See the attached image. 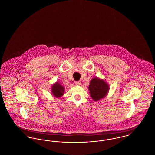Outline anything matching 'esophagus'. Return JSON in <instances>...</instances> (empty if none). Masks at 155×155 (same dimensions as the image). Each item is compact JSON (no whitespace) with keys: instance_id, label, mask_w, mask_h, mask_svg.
<instances>
[{"instance_id":"obj_1","label":"esophagus","mask_w":155,"mask_h":155,"mask_svg":"<svg viewBox=\"0 0 155 155\" xmlns=\"http://www.w3.org/2000/svg\"><path fill=\"white\" fill-rule=\"evenodd\" d=\"M74 84H75L76 85H80V84H81V82L80 81H76V82H74Z\"/></svg>"}]
</instances>
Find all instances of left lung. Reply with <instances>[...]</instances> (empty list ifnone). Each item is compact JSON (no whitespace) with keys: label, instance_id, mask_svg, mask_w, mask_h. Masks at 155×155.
I'll use <instances>...</instances> for the list:
<instances>
[{"label":"left lung","instance_id":"1","mask_svg":"<svg viewBox=\"0 0 155 155\" xmlns=\"http://www.w3.org/2000/svg\"><path fill=\"white\" fill-rule=\"evenodd\" d=\"M109 89V85L104 81L97 78L92 79L89 86L91 96L95 101H97L105 97Z\"/></svg>","mask_w":155,"mask_h":155}]
</instances>
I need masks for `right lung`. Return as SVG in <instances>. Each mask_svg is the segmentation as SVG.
<instances>
[{"mask_svg":"<svg viewBox=\"0 0 155 155\" xmlns=\"http://www.w3.org/2000/svg\"><path fill=\"white\" fill-rule=\"evenodd\" d=\"M64 91V87L58 82H56L52 86V92L56 97H60L63 94Z\"/></svg>","mask_w":155,"mask_h":155,"instance_id":"1","label":"right lung"}]
</instances>
